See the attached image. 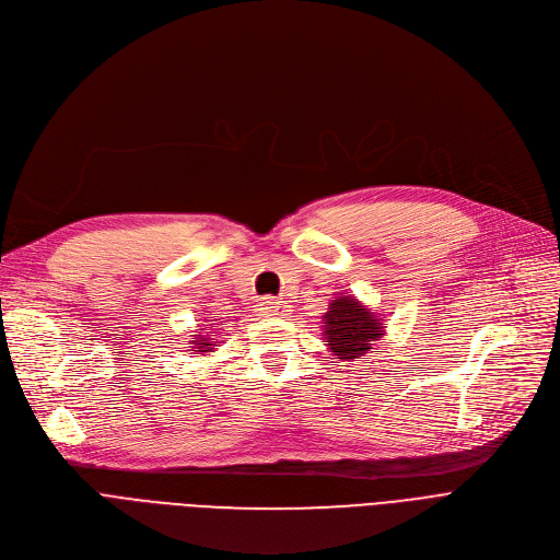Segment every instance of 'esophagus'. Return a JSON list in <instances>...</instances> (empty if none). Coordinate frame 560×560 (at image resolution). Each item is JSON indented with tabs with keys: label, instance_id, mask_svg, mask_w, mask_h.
I'll list each match as a JSON object with an SVG mask.
<instances>
[{
	"label": "esophagus",
	"instance_id": "obj_1",
	"mask_svg": "<svg viewBox=\"0 0 560 560\" xmlns=\"http://www.w3.org/2000/svg\"><path fill=\"white\" fill-rule=\"evenodd\" d=\"M257 310L265 316H287L291 312L289 305L284 301H278V299H265L257 305Z\"/></svg>",
	"mask_w": 560,
	"mask_h": 560
}]
</instances>
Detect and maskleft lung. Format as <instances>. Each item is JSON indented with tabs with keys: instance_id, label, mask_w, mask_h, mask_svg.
I'll use <instances>...</instances> for the list:
<instances>
[{
	"instance_id": "left-lung-1",
	"label": "left lung",
	"mask_w": 560,
	"mask_h": 560,
	"mask_svg": "<svg viewBox=\"0 0 560 560\" xmlns=\"http://www.w3.org/2000/svg\"><path fill=\"white\" fill-rule=\"evenodd\" d=\"M323 339L335 359L354 361L373 350L384 335V316L361 305L352 293L337 295L323 316Z\"/></svg>"
}]
</instances>
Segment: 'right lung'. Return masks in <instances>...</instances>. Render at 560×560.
Returning a JSON list of instances; mask_svg holds the SVG:
<instances>
[{
    "mask_svg": "<svg viewBox=\"0 0 560 560\" xmlns=\"http://www.w3.org/2000/svg\"><path fill=\"white\" fill-rule=\"evenodd\" d=\"M196 337V341H194V352H199V354H203V352H210L212 350V346L217 343V341H210L208 337H203V335H194Z\"/></svg>",
    "mask_w": 560,
    "mask_h": 560,
    "instance_id": "1",
    "label": "right lung"
}]
</instances>
